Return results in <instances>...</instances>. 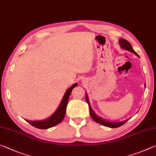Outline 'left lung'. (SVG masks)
<instances>
[{
	"label": "left lung",
	"mask_w": 156,
	"mask_h": 156,
	"mask_svg": "<svg viewBox=\"0 0 156 156\" xmlns=\"http://www.w3.org/2000/svg\"><path fill=\"white\" fill-rule=\"evenodd\" d=\"M119 43H120V47H122V48L125 49L126 50H127V51H130L131 53H133L134 54H136L137 56L139 57V55L137 54V53L135 51H134L133 48H132L131 44L129 43L127 41L125 40V39H122V38L120 39V40H119ZM86 101H87V102L88 105H89V112H90L91 117L92 118V119H93L96 122L99 123V124H100V125H104L105 126H107V127L117 128V127H119V126H120L123 125L125 122H127L128 120H126L125 121H123V122H109V121H107V120H105L103 119H102V118H100V117H98V116H97L96 114H95V113L93 112V110L91 109L90 105H89V102L88 98H87V95H86Z\"/></svg>",
	"instance_id": "1"
}]
</instances>
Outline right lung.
Segmentation results:
<instances>
[{
	"label": "right lung",
	"instance_id": "add662e5",
	"mask_svg": "<svg viewBox=\"0 0 156 156\" xmlns=\"http://www.w3.org/2000/svg\"><path fill=\"white\" fill-rule=\"evenodd\" d=\"M77 86V84H74L71 87L67 89L66 91L64 97H63L62 100L60 103L59 107L56 111L54 114H53L51 117L49 118L48 119L43 121H30L27 120H25L28 123H30L31 125L38 129H46L51 128L52 126L58 125L60 122H62V120L64 119V117L66 113V108H67V105L68 103L69 97L71 93H72V89Z\"/></svg>",
	"mask_w": 156,
	"mask_h": 156
}]
</instances>
